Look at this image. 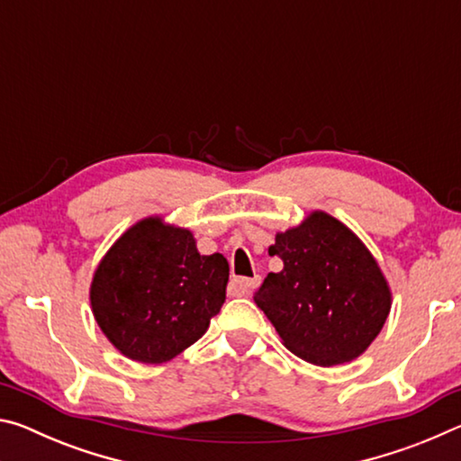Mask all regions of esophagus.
I'll list each match as a JSON object with an SVG mask.
<instances>
[{"mask_svg": "<svg viewBox=\"0 0 461 461\" xmlns=\"http://www.w3.org/2000/svg\"><path fill=\"white\" fill-rule=\"evenodd\" d=\"M258 285H260V276H254V278H240L238 276L231 280L233 291H236L238 294H249Z\"/></svg>", "mask_w": 461, "mask_h": 461, "instance_id": "esophagus-1", "label": "esophagus"}]
</instances>
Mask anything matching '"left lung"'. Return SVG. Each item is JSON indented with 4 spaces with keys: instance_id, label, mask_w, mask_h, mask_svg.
Returning a JSON list of instances; mask_svg holds the SVG:
<instances>
[{
    "instance_id": "left-lung-1",
    "label": "left lung",
    "mask_w": 461,
    "mask_h": 461,
    "mask_svg": "<svg viewBox=\"0 0 461 461\" xmlns=\"http://www.w3.org/2000/svg\"><path fill=\"white\" fill-rule=\"evenodd\" d=\"M270 256L283 270L264 278L254 301L285 348L315 366L352 362L390 313V288L356 233L325 212L276 233Z\"/></svg>"
}]
</instances>
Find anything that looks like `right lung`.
Wrapping results in <instances>:
<instances>
[{
    "mask_svg": "<svg viewBox=\"0 0 461 461\" xmlns=\"http://www.w3.org/2000/svg\"><path fill=\"white\" fill-rule=\"evenodd\" d=\"M230 264L201 256L193 233L160 217L131 225L93 275L95 321L115 349L142 364L173 360L207 331L225 301Z\"/></svg>",
    "mask_w": 461,
    "mask_h": 461,
    "instance_id": "1",
    "label": "right lung"
}]
</instances>
